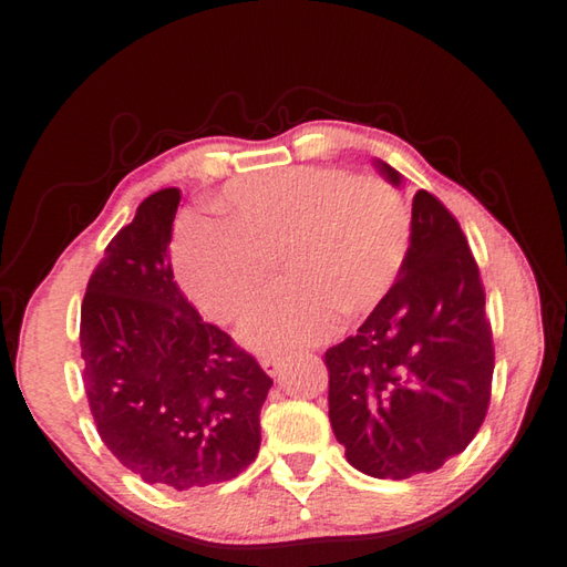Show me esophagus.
Instances as JSON below:
<instances>
[{"instance_id":"obj_1","label":"esophagus","mask_w":567,"mask_h":567,"mask_svg":"<svg viewBox=\"0 0 567 567\" xmlns=\"http://www.w3.org/2000/svg\"><path fill=\"white\" fill-rule=\"evenodd\" d=\"M261 368L269 372V375H279L281 368H284V358H274V355L261 358Z\"/></svg>"}]
</instances>
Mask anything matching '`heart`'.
I'll list each match as a JSON object with an SVG mask.
<instances>
[{"label": "heart", "instance_id": "obj_1", "mask_svg": "<svg viewBox=\"0 0 567 567\" xmlns=\"http://www.w3.org/2000/svg\"><path fill=\"white\" fill-rule=\"evenodd\" d=\"M219 224H195L177 244V276L202 311L237 323L271 286H288L241 330L256 352L323 343L346 318L375 308L408 259L412 217L402 192L378 175L291 167L234 179Z\"/></svg>", "mask_w": 567, "mask_h": 567}]
</instances>
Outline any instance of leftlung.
Masks as SVG:
<instances>
[{
    "instance_id": "8db88e82",
    "label": "left lung",
    "mask_w": 567,
    "mask_h": 567,
    "mask_svg": "<svg viewBox=\"0 0 567 567\" xmlns=\"http://www.w3.org/2000/svg\"><path fill=\"white\" fill-rule=\"evenodd\" d=\"M400 185V173L380 163ZM328 416L348 462L375 478L436 472L482 430L494 378L486 293L456 217L412 199L398 281L355 336L326 350Z\"/></svg>"
}]
</instances>
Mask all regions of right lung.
<instances>
[{"label":"right lung","mask_w":567,"mask_h":567,"mask_svg":"<svg viewBox=\"0 0 567 567\" xmlns=\"http://www.w3.org/2000/svg\"><path fill=\"white\" fill-rule=\"evenodd\" d=\"M177 205V187L153 192L109 241L85 286L79 338L103 444L145 484L187 491L254 462L274 380L179 291L167 251Z\"/></svg>","instance_id":"add662e5"}]
</instances>
